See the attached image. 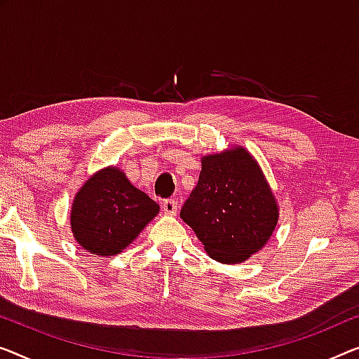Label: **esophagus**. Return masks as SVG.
<instances>
[{
  "label": "esophagus",
  "mask_w": 359,
  "mask_h": 359,
  "mask_svg": "<svg viewBox=\"0 0 359 359\" xmlns=\"http://www.w3.org/2000/svg\"><path fill=\"white\" fill-rule=\"evenodd\" d=\"M177 210H179V206L175 200H165L163 203V211H164V214H168V216H177Z\"/></svg>",
  "instance_id": "34e87169"
}]
</instances>
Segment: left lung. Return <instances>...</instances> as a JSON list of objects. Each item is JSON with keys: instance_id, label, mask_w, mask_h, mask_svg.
<instances>
[{"instance_id": "left-lung-1", "label": "left lung", "mask_w": 359, "mask_h": 359, "mask_svg": "<svg viewBox=\"0 0 359 359\" xmlns=\"http://www.w3.org/2000/svg\"><path fill=\"white\" fill-rule=\"evenodd\" d=\"M180 217L212 259L238 264L269 242L279 205L253 154L233 145L201 158L200 179Z\"/></svg>"}]
</instances>
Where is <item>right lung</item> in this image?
<instances>
[{
    "label": "right lung",
    "mask_w": 359,
    "mask_h": 359,
    "mask_svg": "<svg viewBox=\"0 0 359 359\" xmlns=\"http://www.w3.org/2000/svg\"><path fill=\"white\" fill-rule=\"evenodd\" d=\"M159 212V205L108 165L85 180L71 206V231L88 253L109 258L135 240Z\"/></svg>",
    "instance_id": "right-lung-1"
}]
</instances>
